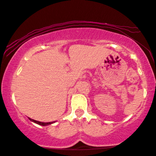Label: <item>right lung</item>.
I'll list each match as a JSON object with an SVG mask.
<instances>
[{"label": "right lung", "mask_w": 156, "mask_h": 156, "mask_svg": "<svg viewBox=\"0 0 156 156\" xmlns=\"http://www.w3.org/2000/svg\"><path fill=\"white\" fill-rule=\"evenodd\" d=\"M29 119H30L31 121H32V122H34V123H35V124H39V125H41V126H47V125H49V124H52V123H54V122H55V121H52V122H47V123H45V122H41V121H35V120L32 119H30V118H29Z\"/></svg>", "instance_id": "obj_1"}]
</instances>
